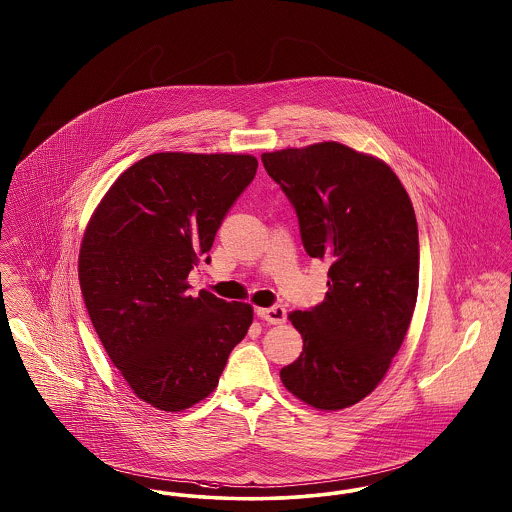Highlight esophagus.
Masks as SVG:
<instances>
[{"label":"esophagus","instance_id":"esophagus-1","mask_svg":"<svg viewBox=\"0 0 512 512\" xmlns=\"http://www.w3.org/2000/svg\"><path fill=\"white\" fill-rule=\"evenodd\" d=\"M257 316L272 326H280L286 322L287 312L282 305H274V307L257 308Z\"/></svg>","mask_w":512,"mask_h":512}]
</instances>
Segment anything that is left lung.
Instances as JSON below:
<instances>
[{
	"instance_id": "8db88e82",
	"label": "left lung",
	"mask_w": 512,
	"mask_h": 512,
	"mask_svg": "<svg viewBox=\"0 0 512 512\" xmlns=\"http://www.w3.org/2000/svg\"><path fill=\"white\" fill-rule=\"evenodd\" d=\"M293 205L310 257L328 259L324 303L295 310L301 356L282 383L316 409H343L381 383L402 347L419 287V232L389 165L345 144L261 156Z\"/></svg>"
}]
</instances>
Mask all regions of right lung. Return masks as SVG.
<instances>
[{
    "instance_id": "right-lung-1",
    "label": "right lung",
    "mask_w": 512,
    "mask_h": 512,
    "mask_svg": "<svg viewBox=\"0 0 512 512\" xmlns=\"http://www.w3.org/2000/svg\"><path fill=\"white\" fill-rule=\"evenodd\" d=\"M247 154L160 152L123 171L80 249L83 301L112 364L154 408L209 396L253 322L246 303L188 293L228 209L257 173Z\"/></svg>"
}]
</instances>
